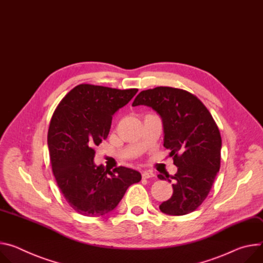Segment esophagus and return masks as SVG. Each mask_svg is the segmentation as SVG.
<instances>
[{"label":"esophagus","instance_id":"1","mask_svg":"<svg viewBox=\"0 0 263 263\" xmlns=\"http://www.w3.org/2000/svg\"><path fill=\"white\" fill-rule=\"evenodd\" d=\"M154 177H156V176H155V173H153L152 171H143L142 172V178L143 179H152Z\"/></svg>","mask_w":263,"mask_h":263}]
</instances>
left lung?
<instances>
[{"instance_id":"8db88e82","label":"left lung","mask_w":263,"mask_h":263,"mask_svg":"<svg viewBox=\"0 0 263 263\" xmlns=\"http://www.w3.org/2000/svg\"><path fill=\"white\" fill-rule=\"evenodd\" d=\"M133 105H147L160 114L164 147L178 167L174 176H158L174 182L172 196L160 210L174 216L193 212L208 196L220 168L221 137L212 115L195 95L170 86L142 91Z\"/></svg>"}]
</instances>
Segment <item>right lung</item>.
<instances>
[{"instance_id": "right-lung-1", "label": "right lung", "mask_w": 263, "mask_h": 263, "mask_svg": "<svg viewBox=\"0 0 263 263\" xmlns=\"http://www.w3.org/2000/svg\"><path fill=\"white\" fill-rule=\"evenodd\" d=\"M138 89L78 84L57 105L48 130L52 171L77 213L98 217L114 210L141 173L123 166L112 171L94 164L95 148L108 136L112 115Z\"/></svg>"}]
</instances>
